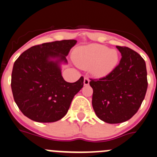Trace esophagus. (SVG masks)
I'll return each mask as SVG.
<instances>
[{"label":"esophagus","instance_id":"obj_1","mask_svg":"<svg viewBox=\"0 0 157 157\" xmlns=\"http://www.w3.org/2000/svg\"><path fill=\"white\" fill-rule=\"evenodd\" d=\"M89 83H90V80H89L88 77H85L84 80H83V84H84V86H88Z\"/></svg>","mask_w":157,"mask_h":157}]
</instances>
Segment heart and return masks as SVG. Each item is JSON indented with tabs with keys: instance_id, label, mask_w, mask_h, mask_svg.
I'll return each instance as SVG.
<instances>
[{
	"instance_id": "obj_1",
	"label": "heart",
	"mask_w": 157,
	"mask_h": 157,
	"mask_svg": "<svg viewBox=\"0 0 157 157\" xmlns=\"http://www.w3.org/2000/svg\"><path fill=\"white\" fill-rule=\"evenodd\" d=\"M74 60L80 68L89 70L94 77L101 78L110 74L119 61L118 52L105 45L90 44L74 52Z\"/></svg>"
}]
</instances>
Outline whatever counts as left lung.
<instances>
[{"mask_svg":"<svg viewBox=\"0 0 157 157\" xmlns=\"http://www.w3.org/2000/svg\"><path fill=\"white\" fill-rule=\"evenodd\" d=\"M121 54L119 64L108 76L90 80L92 105L98 118L109 124L132 118L141 105L147 90L146 63L128 47L116 46Z\"/></svg>","mask_w":157,"mask_h":157,"instance_id":"8db88e82","label":"left lung"}]
</instances>
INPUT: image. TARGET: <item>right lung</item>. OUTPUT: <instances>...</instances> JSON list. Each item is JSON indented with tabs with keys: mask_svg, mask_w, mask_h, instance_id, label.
<instances>
[{
	"mask_svg": "<svg viewBox=\"0 0 157 157\" xmlns=\"http://www.w3.org/2000/svg\"><path fill=\"white\" fill-rule=\"evenodd\" d=\"M77 41H55L35 45L14 62L11 89L23 115L37 122H55L67 114L74 96L83 86V77L66 82L61 64Z\"/></svg>",
	"mask_w": 157,
	"mask_h": 157,
	"instance_id": "1",
	"label": "right lung"
}]
</instances>
